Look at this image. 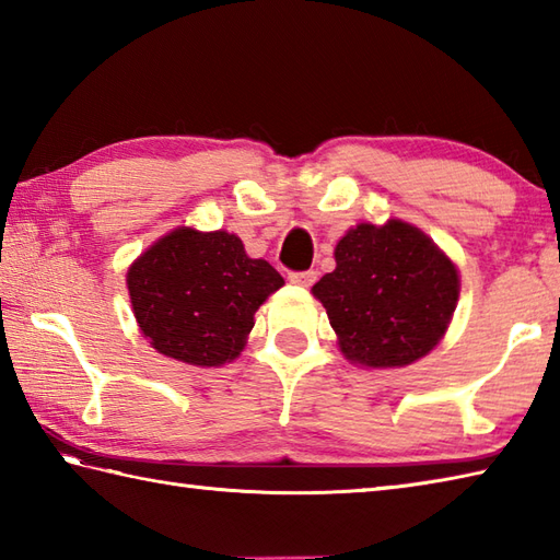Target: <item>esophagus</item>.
Listing matches in <instances>:
<instances>
[{
    "mask_svg": "<svg viewBox=\"0 0 560 560\" xmlns=\"http://www.w3.org/2000/svg\"><path fill=\"white\" fill-rule=\"evenodd\" d=\"M289 281L295 283V287H313V283L317 281V271L307 269V271H289Z\"/></svg>",
    "mask_w": 560,
    "mask_h": 560,
    "instance_id": "obj_1",
    "label": "esophagus"
}]
</instances>
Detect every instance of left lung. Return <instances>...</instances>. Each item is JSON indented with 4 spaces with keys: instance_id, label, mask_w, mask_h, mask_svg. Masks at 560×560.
Masks as SVG:
<instances>
[{
    "instance_id": "left-lung-1",
    "label": "left lung",
    "mask_w": 560,
    "mask_h": 560,
    "mask_svg": "<svg viewBox=\"0 0 560 560\" xmlns=\"http://www.w3.org/2000/svg\"><path fill=\"white\" fill-rule=\"evenodd\" d=\"M337 269L313 293L325 305L347 359L401 368L443 339L459 279L452 261L413 225L361 223L335 249Z\"/></svg>"
}]
</instances>
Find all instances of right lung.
Here are the masks:
<instances>
[{"instance_id": "1", "label": "right lung", "mask_w": 560, "mask_h": 560, "mask_svg": "<svg viewBox=\"0 0 560 560\" xmlns=\"http://www.w3.org/2000/svg\"><path fill=\"white\" fill-rule=\"evenodd\" d=\"M283 287L265 259H249L225 231L177 229L127 273L135 317L151 347L189 365H221L245 347L257 307Z\"/></svg>"}]
</instances>
